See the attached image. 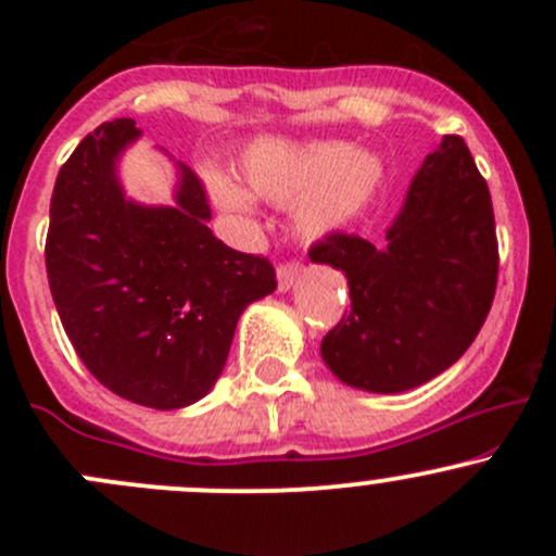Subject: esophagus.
<instances>
[{
  "label": "esophagus",
  "instance_id": "34e87169",
  "mask_svg": "<svg viewBox=\"0 0 556 556\" xmlns=\"http://www.w3.org/2000/svg\"><path fill=\"white\" fill-rule=\"evenodd\" d=\"M301 274H304V266H301L299 261L282 263V266L277 268V285H279V290H282V293H288V290L293 288L295 282H299Z\"/></svg>",
  "mask_w": 556,
  "mask_h": 556
}]
</instances>
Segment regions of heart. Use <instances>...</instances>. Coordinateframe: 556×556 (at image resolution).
<instances>
[{
    "instance_id": "b5f03b06",
    "label": "heart",
    "mask_w": 556,
    "mask_h": 556,
    "mask_svg": "<svg viewBox=\"0 0 556 556\" xmlns=\"http://www.w3.org/2000/svg\"><path fill=\"white\" fill-rule=\"evenodd\" d=\"M242 177L257 199L293 206V228L301 239H323L363 215L384 179V164L368 150L346 142H274L261 139L242 153ZM217 210L247 215L252 199L226 174H206Z\"/></svg>"
}]
</instances>
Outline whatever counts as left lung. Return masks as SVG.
I'll return each instance as SVG.
<instances>
[{"instance_id":"1","label":"left lung","mask_w":556,"mask_h":556,"mask_svg":"<svg viewBox=\"0 0 556 556\" xmlns=\"http://www.w3.org/2000/svg\"><path fill=\"white\" fill-rule=\"evenodd\" d=\"M312 263L344 271L350 312L319 344L325 366L355 390H412L473 344L497 285L490 188L459 137L422 161L384 244L330 233Z\"/></svg>"}]
</instances>
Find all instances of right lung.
Wrapping results in <instances>:
<instances>
[{
    "mask_svg": "<svg viewBox=\"0 0 556 556\" xmlns=\"http://www.w3.org/2000/svg\"><path fill=\"white\" fill-rule=\"evenodd\" d=\"M139 137L131 117L102 123L61 166L45 266L88 371L126 401L169 412L215 387L239 317L277 290V274L210 231L206 193L185 164L174 204L128 199L117 164Z\"/></svg>",
    "mask_w": 556,
    "mask_h": 556,
    "instance_id": "right-lung-1",
    "label": "right lung"
}]
</instances>
